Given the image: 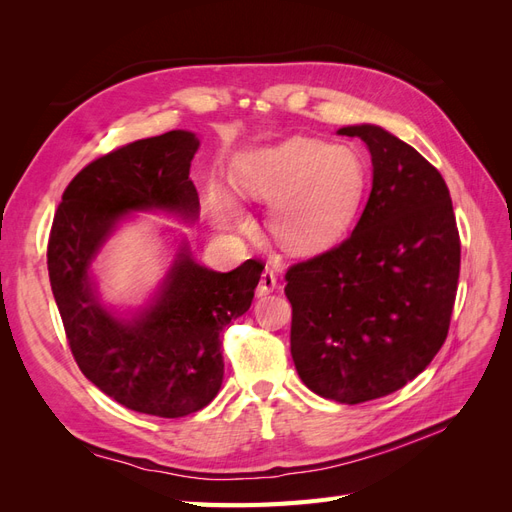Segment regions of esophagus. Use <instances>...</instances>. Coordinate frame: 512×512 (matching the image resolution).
Here are the masks:
<instances>
[{
	"instance_id": "obj_1",
	"label": "esophagus",
	"mask_w": 512,
	"mask_h": 512,
	"mask_svg": "<svg viewBox=\"0 0 512 512\" xmlns=\"http://www.w3.org/2000/svg\"><path fill=\"white\" fill-rule=\"evenodd\" d=\"M277 288V277L271 269H265V273L260 275V284H258V297H267L273 290Z\"/></svg>"
}]
</instances>
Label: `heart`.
I'll use <instances>...</instances> for the list:
<instances>
[{"instance_id": "obj_1", "label": "heart", "mask_w": 512, "mask_h": 512, "mask_svg": "<svg viewBox=\"0 0 512 512\" xmlns=\"http://www.w3.org/2000/svg\"><path fill=\"white\" fill-rule=\"evenodd\" d=\"M241 194L269 203V230L290 250H309L346 224L363 194L365 170L344 145L314 138L290 141L245 156L235 168ZM213 222L224 230H243L250 218L228 192L211 203Z\"/></svg>"}]
</instances>
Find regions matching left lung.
<instances>
[{
    "label": "left lung",
    "instance_id": "left-lung-1",
    "mask_svg": "<svg viewBox=\"0 0 512 512\" xmlns=\"http://www.w3.org/2000/svg\"><path fill=\"white\" fill-rule=\"evenodd\" d=\"M371 156V192L350 235L286 273L290 354L309 391L363 404L433 361L451 322L461 245L442 175L374 123L339 128Z\"/></svg>",
    "mask_w": 512,
    "mask_h": 512
}]
</instances>
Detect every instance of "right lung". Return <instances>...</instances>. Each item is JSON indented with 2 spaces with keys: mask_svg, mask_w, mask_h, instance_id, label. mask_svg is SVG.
<instances>
[{
  "mask_svg": "<svg viewBox=\"0 0 512 512\" xmlns=\"http://www.w3.org/2000/svg\"><path fill=\"white\" fill-rule=\"evenodd\" d=\"M198 147L194 132L170 130L85 166L61 196L46 254L53 297L85 378L128 410L162 418L192 414L218 395L220 333L250 309L265 267L245 260L228 273L207 269L188 239L173 235L166 273L136 307L106 303L94 267L134 213L198 220L190 179Z\"/></svg>",
  "mask_w": 512,
  "mask_h": 512,
  "instance_id": "1",
  "label": "right lung"
}]
</instances>
